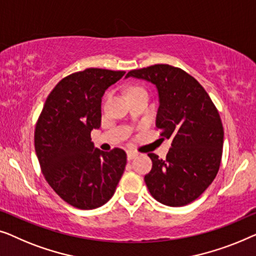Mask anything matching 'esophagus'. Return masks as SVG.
Segmentation results:
<instances>
[{"mask_svg":"<svg viewBox=\"0 0 256 256\" xmlns=\"http://www.w3.org/2000/svg\"><path fill=\"white\" fill-rule=\"evenodd\" d=\"M138 156V153L134 152V150H128V160H132L134 159V158Z\"/></svg>","mask_w":256,"mask_h":256,"instance_id":"34e87169","label":"esophagus"}]
</instances>
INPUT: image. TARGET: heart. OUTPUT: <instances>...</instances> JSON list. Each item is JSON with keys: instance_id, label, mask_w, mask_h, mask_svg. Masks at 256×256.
<instances>
[{"instance_id": "heart-1", "label": "heart", "mask_w": 256, "mask_h": 256, "mask_svg": "<svg viewBox=\"0 0 256 256\" xmlns=\"http://www.w3.org/2000/svg\"><path fill=\"white\" fill-rule=\"evenodd\" d=\"M132 89H134V88H132Z\"/></svg>"}]
</instances>
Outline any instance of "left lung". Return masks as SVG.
Masks as SVG:
<instances>
[{
    "label": "left lung",
    "instance_id": "left-lung-1",
    "mask_svg": "<svg viewBox=\"0 0 256 256\" xmlns=\"http://www.w3.org/2000/svg\"><path fill=\"white\" fill-rule=\"evenodd\" d=\"M125 78L145 80L159 95L156 128L172 140L166 159L154 153L145 182L150 195L168 206H183L203 194L222 161L224 128L218 110L196 78L169 64L128 72Z\"/></svg>",
    "mask_w": 256,
    "mask_h": 256
}]
</instances>
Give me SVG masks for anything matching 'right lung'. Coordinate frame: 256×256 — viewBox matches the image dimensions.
<instances>
[{
	"mask_svg": "<svg viewBox=\"0 0 256 256\" xmlns=\"http://www.w3.org/2000/svg\"><path fill=\"white\" fill-rule=\"evenodd\" d=\"M124 74L88 68L68 75L46 98L36 125V154L46 181L66 203L81 210L106 204L126 166L123 150L103 152L90 138L100 126L104 92Z\"/></svg>",
	"mask_w": 256,
	"mask_h": 256,
	"instance_id": "obj_1",
	"label": "right lung"
}]
</instances>
